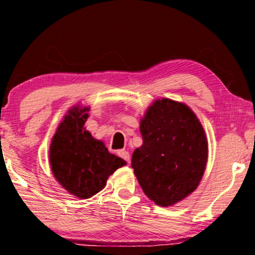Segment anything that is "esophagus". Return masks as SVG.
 I'll use <instances>...</instances> for the list:
<instances>
[{
    "label": "esophagus",
    "mask_w": 255,
    "mask_h": 255,
    "mask_svg": "<svg viewBox=\"0 0 255 255\" xmlns=\"http://www.w3.org/2000/svg\"><path fill=\"white\" fill-rule=\"evenodd\" d=\"M118 156L121 157L122 159H125L127 163H129L130 157H129V153H128V151H126V150H120V151H118Z\"/></svg>",
    "instance_id": "obj_1"
}]
</instances>
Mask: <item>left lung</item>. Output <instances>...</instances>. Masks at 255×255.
Wrapping results in <instances>:
<instances>
[{
	"label": "left lung",
	"instance_id": "left-lung-1",
	"mask_svg": "<svg viewBox=\"0 0 255 255\" xmlns=\"http://www.w3.org/2000/svg\"><path fill=\"white\" fill-rule=\"evenodd\" d=\"M142 145L131 168L142 191L159 206H171L197 189L207 162V139L197 115L171 99L153 102L140 121Z\"/></svg>",
	"mask_w": 255,
	"mask_h": 255
}]
</instances>
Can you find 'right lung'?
<instances>
[{
  "label": "right lung",
  "mask_w": 255,
  "mask_h": 255,
  "mask_svg": "<svg viewBox=\"0 0 255 255\" xmlns=\"http://www.w3.org/2000/svg\"><path fill=\"white\" fill-rule=\"evenodd\" d=\"M89 108L68 110L52 136L49 159L58 183L72 195L87 199L104 188L108 177L126 165L111 154L103 141L95 139L84 127Z\"/></svg>",
  "instance_id": "obj_1"
}]
</instances>
